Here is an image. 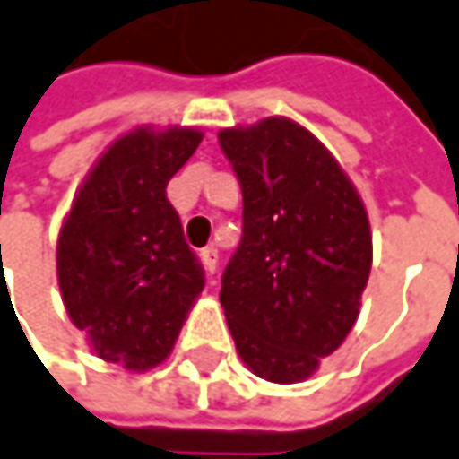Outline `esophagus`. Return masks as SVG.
Wrapping results in <instances>:
<instances>
[{"label":"esophagus","instance_id":"1","mask_svg":"<svg viewBox=\"0 0 459 459\" xmlns=\"http://www.w3.org/2000/svg\"><path fill=\"white\" fill-rule=\"evenodd\" d=\"M201 266H204L205 276H213L218 269V251L213 246H208L201 251Z\"/></svg>","mask_w":459,"mask_h":459}]
</instances>
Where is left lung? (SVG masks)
<instances>
[{
    "label": "left lung",
    "instance_id": "1",
    "mask_svg": "<svg viewBox=\"0 0 459 459\" xmlns=\"http://www.w3.org/2000/svg\"><path fill=\"white\" fill-rule=\"evenodd\" d=\"M218 140L243 190L241 246L221 279L236 351L266 382H304L359 316L367 208L329 148L289 117L223 127Z\"/></svg>",
    "mask_w": 459,
    "mask_h": 459
}]
</instances>
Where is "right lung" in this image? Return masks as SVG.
<instances>
[{"mask_svg": "<svg viewBox=\"0 0 459 459\" xmlns=\"http://www.w3.org/2000/svg\"><path fill=\"white\" fill-rule=\"evenodd\" d=\"M204 133L138 125L112 140L74 193L57 238L62 304L100 359L127 372L163 364L204 291L165 188Z\"/></svg>", "mask_w": 459, "mask_h": 459, "instance_id": "1", "label": "right lung"}]
</instances>
